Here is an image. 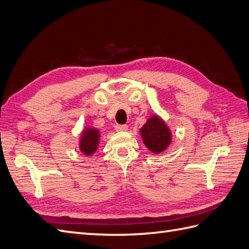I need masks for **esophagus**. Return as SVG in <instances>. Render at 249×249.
Wrapping results in <instances>:
<instances>
[{
    "label": "esophagus",
    "mask_w": 249,
    "mask_h": 249,
    "mask_svg": "<svg viewBox=\"0 0 249 249\" xmlns=\"http://www.w3.org/2000/svg\"><path fill=\"white\" fill-rule=\"evenodd\" d=\"M129 126L126 124H116L115 125V130H116L117 132H124V131H126L128 130Z\"/></svg>",
    "instance_id": "esophagus-1"
}]
</instances>
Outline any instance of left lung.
Returning a JSON list of instances; mask_svg holds the SVG:
<instances>
[{"mask_svg": "<svg viewBox=\"0 0 249 249\" xmlns=\"http://www.w3.org/2000/svg\"><path fill=\"white\" fill-rule=\"evenodd\" d=\"M142 142L151 152L161 153L172 141V134L165 121L157 115L151 116L141 129Z\"/></svg>", "mask_w": 249, "mask_h": 249, "instance_id": "1", "label": "left lung"}]
</instances>
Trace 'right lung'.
<instances>
[{
  "instance_id": "obj_1",
  "label": "right lung",
  "mask_w": 249,
  "mask_h": 249,
  "mask_svg": "<svg viewBox=\"0 0 249 249\" xmlns=\"http://www.w3.org/2000/svg\"><path fill=\"white\" fill-rule=\"evenodd\" d=\"M100 141V133L99 130L95 128H86L83 130L80 142H79V149L84 155L90 156L93 155L97 148H98Z\"/></svg>"
}]
</instances>
